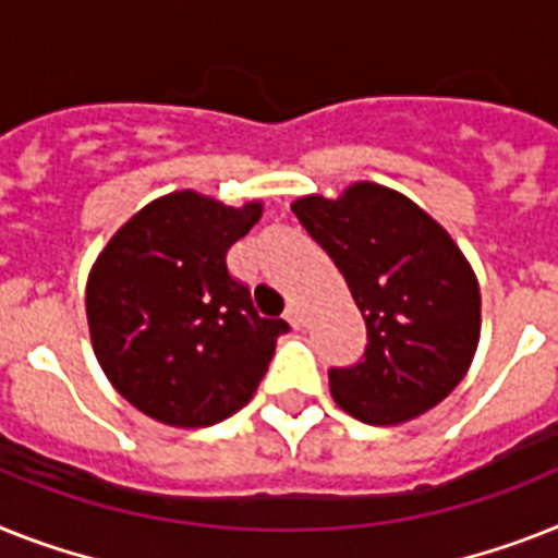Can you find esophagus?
<instances>
[{
    "instance_id": "1",
    "label": "esophagus",
    "mask_w": 558,
    "mask_h": 558,
    "mask_svg": "<svg viewBox=\"0 0 558 558\" xmlns=\"http://www.w3.org/2000/svg\"><path fill=\"white\" fill-rule=\"evenodd\" d=\"M284 319L290 322V328H302V325H305V311H302L296 302H290L288 311H284Z\"/></svg>"
}]
</instances>
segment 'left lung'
Masks as SVG:
<instances>
[{
    "label": "left lung",
    "mask_w": 558,
    "mask_h": 558,
    "mask_svg": "<svg viewBox=\"0 0 558 558\" xmlns=\"http://www.w3.org/2000/svg\"><path fill=\"white\" fill-rule=\"evenodd\" d=\"M293 214L328 253L367 325L365 359L330 371V396L365 425H404L448 399L482 333V293L448 230L413 199L353 182L307 193Z\"/></svg>",
    "instance_id": "8db88e82"
}]
</instances>
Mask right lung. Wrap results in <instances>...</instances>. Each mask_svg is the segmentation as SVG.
Masks as SVG:
<instances>
[{
  "instance_id": "1",
  "label": "right lung",
  "mask_w": 558,
  "mask_h": 558,
  "mask_svg": "<svg viewBox=\"0 0 558 558\" xmlns=\"http://www.w3.org/2000/svg\"><path fill=\"white\" fill-rule=\"evenodd\" d=\"M199 191L147 202L99 251L85 284L96 362L119 396L170 427L242 411L268 373L284 319H262L225 253L259 222Z\"/></svg>"
}]
</instances>
